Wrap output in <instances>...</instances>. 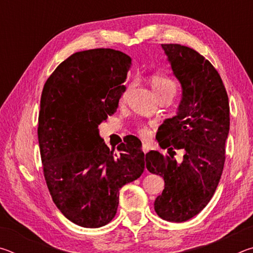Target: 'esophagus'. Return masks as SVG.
<instances>
[{"instance_id":"obj_1","label":"esophagus","mask_w":253,"mask_h":253,"mask_svg":"<svg viewBox=\"0 0 253 253\" xmlns=\"http://www.w3.org/2000/svg\"><path fill=\"white\" fill-rule=\"evenodd\" d=\"M142 151L144 152V154H146L147 152H148V146L146 144H143V146H142Z\"/></svg>"}]
</instances>
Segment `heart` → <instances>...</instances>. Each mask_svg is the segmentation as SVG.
Listing matches in <instances>:
<instances>
[{
	"mask_svg": "<svg viewBox=\"0 0 253 253\" xmlns=\"http://www.w3.org/2000/svg\"><path fill=\"white\" fill-rule=\"evenodd\" d=\"M151 85L154 92L156 93V96L164 92L170 91L175 93V91H176V84H175L174 81L169 78V77L163 75H154L151 78ZM139 131L142 135L148 134V130L145 127L140 128Z\"/></svg>",
	"mask_w": 253,
	"mask_h": 253,
	"instance_id": "heart-1",
	"label": "heart"
}]
</instances>
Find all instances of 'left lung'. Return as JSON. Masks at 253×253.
I'll return each mask as SVG.
<instances>
[{
    "instance_id": "1",
    "label": "left lung",
    "mask_w": 253,
    "mask_h": 253,
    "mask_svg": "<svg viewBox=\"0 0 253 253\" xmlns=\"http://www.w3.org/2000/svg\"><path fill=\"white\" fill-rule=\"evenodd\" d=\"M182 89L176 115L163 122L156 140L162 148L183 149L182 162L156 151L146 154V169L164 178L154 209L169 222H185L212 199L225 161L230 129L228 93L211 62L181 44H162Z\"/></svg>"
}]
</instances>
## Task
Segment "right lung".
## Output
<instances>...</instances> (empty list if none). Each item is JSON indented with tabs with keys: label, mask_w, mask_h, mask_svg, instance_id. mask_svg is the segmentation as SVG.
I'll return each instance as SVG.
<instances>
[{
	"label": "right lung",
	"mask_w": 253,
	"mask_h": 253,
	"mask_svg": "<svg viewBox=\"0 0 253 253\" xmlns=\"http://www.w3.org/2000/svg\"><path fill=\"white\" fill-rule=\"evenodd\" d=\"M130 67L122 51H81L55 68L42 90L38 138L46 185L60 212L84 228L109 223L119 190L145 169L138 138L116 154L98 129L116 113Z\"/></svg>",
	"instance_id": "right-lung-1"
}]
</instances>
